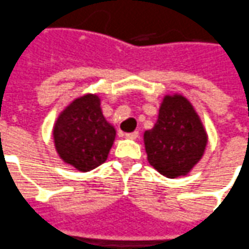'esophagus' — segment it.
Listing matches in <instances>:
<instances>
[{
    "mask_svg": "<svg viewBox=\"0 0 249 249\" xmlns=\"http://www.w3.org/2000/svg\"><path fill=\"white\" fill-rule=\"evenodd\" d=\"M138 136H140V134H138V131H133V133H126V134H124V137L128 138V140H137Z\"/></svg>",
    "mask_w": 249,
    "mask_h": 249,
    "instance_id": "esophagus-1",
    "label": "esophagus"
}]
</instances>
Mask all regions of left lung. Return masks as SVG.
I'll list each match as a JSON object with an SVG mask.
<instances>
[{
  "label": "left lung",
  "instance_id": "8db88e82",
  "mask_svg": "<svg viewBox=\"0 0 249 249\" xmlns=\"http://www.w3.org/2000/svg\"><path fill=\"white\" fill-rule=\"evenodd\" d=\"M207 142L200 116L181 94L164 96L155 126L144 133L149 164L167 178L189 174L203 158Z\"/></svg>",
  "mask_w": 249,
  "mask_h": 249
}]
</instances>
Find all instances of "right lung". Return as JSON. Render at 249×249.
I'll list each match as a JSON object with an SVG mask.
<instances>
[{
	"label": "right lung",
	"mask_w": 249,
	"mask_h": 249,
	"mask_svg": "<svg viewBox=\"0 0 249 249\" xmlns=\"http://www.w3.org/2000/svg\"><path fill=\"white\" fill-rule=\"evenodd\" d=\"M116 130L108 123L97 94H85L60 112L53 141L60 159L79 171L103 164L112 148Z\"/></svg>",
	"instance_id": "add662e5"
}]
</instances>
